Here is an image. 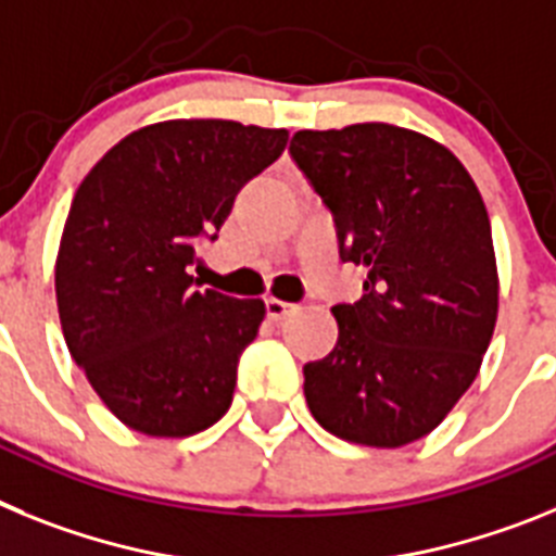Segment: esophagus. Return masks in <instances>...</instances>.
Returning a JSON list of instances; mask_svg holds the SVG:
<instances>
[{"label": "esophagus", "mask_w": 556, "mask_h": 556, "mask_svg": "<svg viewBox=\"0 0 556 556\" xmlns=\"http://www.w3.org/2000/svg\"><path fill=\"white\" fill-rule=\"evenodd\" d=\"M291 313H296V305H288V302H282V299H265V316H268V321H274V325H279V321H285V318L291 316Z\"/></svg>", "instance_id": "1"}]
</instances>
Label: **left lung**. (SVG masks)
I'll return each mask as SVG.
<instances>
[{
    "instance_id": "left-lung-1",
    "label": "left lung",
    "mask_w": 556,
    "mask_h": 556,
    "mask_svg": "<svg viewBox=\"0 0 556 556\" xmlns=\"http://www.w3.org/2000/svg\"><path fill=\"white\" fill-rule=\"evenodd\" d=\"M291 159L332 212L338 254L366 268L336 305L338 341L305 364L325 431L369 447L431 433L470 389L498 318L490 215L445 144L386 123L296 131Z\"/></svg>"
}]
</instances>
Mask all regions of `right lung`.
I'll list each match as a JSON object with an SVG mask.
<instances>
[{"label": "right lung", "mask_w": 556, "mask_h": 556, "mask_svg": "<svg viewBox=\"0 0 556 556\" xmlns=\"http://www.w3.org/2000/svg\"><path fill=\"white\" fill-rule=\"evenodd\" d=\"M285 142V128L170 119L128 134L77 187L58 316L91 389L134 431L192 437L229 412L265 305L198 291L187 268Z\"/></svg>", "instance_id": "obj_1"}]
</instances>
